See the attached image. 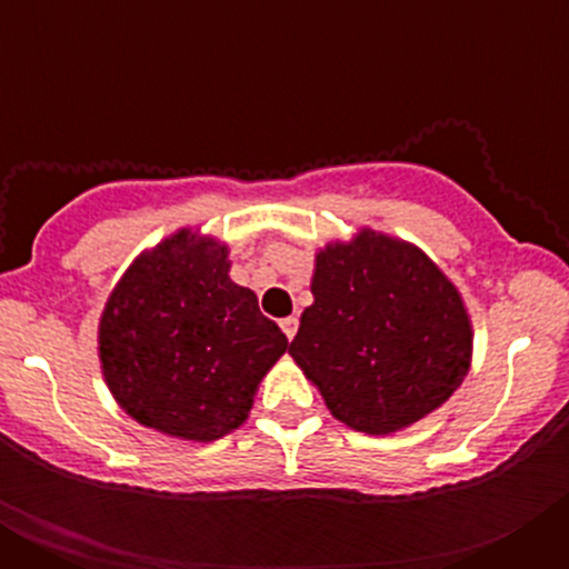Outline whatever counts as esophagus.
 Segmentation results:
<instances>
[{"instance_id":"1","label":"esophagus","mask_w":569,"mask_h":569,"mask_svg":"<svg viewBox=\"0 0 569 569\" xmlns=\"http://www.w3.org/2000/svg\"><path fill=\"white\" fill-rule=\"evenodd\" d=\"M279 325H281V333L288 336V339H293L296 330H299V319H296V316H288V319H281Z\"/></svg>"}]
</instances>
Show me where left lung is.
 I'll use <instances>...</instances> for the list:
<instances>
[{
	"label": "left lung",
	"instance_id": "left-lung-1",
	"mask_svg": "<svg viewBox=\"0 0 569 569\" xmlns=\"http://www.w3.org/2000/svg\"><path fill=\"white\" fill-rule=\"evenodd\" d=\"M310 290L290 356L347 427L396 433L445 405L470 370L465 301L413 244L376 230L330 241Z\"/></svg>",
	"mask_w": 569,
	"mask_h": 569
}]
</instances>
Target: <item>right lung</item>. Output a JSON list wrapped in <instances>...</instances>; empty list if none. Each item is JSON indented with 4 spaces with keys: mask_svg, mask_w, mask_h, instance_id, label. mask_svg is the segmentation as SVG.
<instances>
[{
    "mask_svg": "<svg viewBox=\"0 0 569 569\" xmlns=\"http://www.w3.org/2000/svg\"><path fill=\"white\" fill-rule=\"evenodd\" d=\"M228 273V244L184 228L139 256L110 293L99 361L113 399L139 425L216 441L248 419L288 339Z\"/></svg>",
    "mask_w": 569,
    "mask_h": 569,
    "instance_id": "1",
    "label": "right lung"
}]
</instances>
